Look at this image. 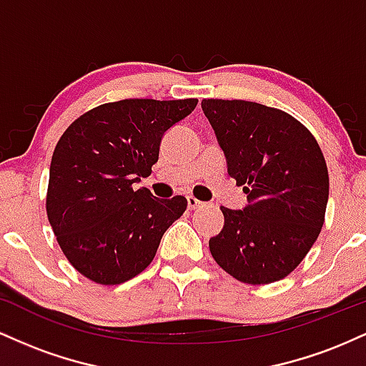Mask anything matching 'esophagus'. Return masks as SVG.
<instances>
[{"instance_id": "obj_1", "label": "esophagus", "mask_w": 366, "mask_h": 366, "mask_svg": "<svg viewBox=\"0 0 366 366\" xmlns=\"http://www.w3.org/2000/svg\"><path fill=\"white\" fill-rule=\"evenodd\" d=\"M201 201H197L194 196H187V208L189 209H196V208H199L201 207Z\"/></svg>"}]
</instances>
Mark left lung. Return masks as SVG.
Returning a JSON list of instances; mask_svg holds the SVG:
<instances>
[{"mask_svg":"<svg viewBox=\"0 0 366 366\" xmlns=\"http://www.w3.org/2000/svg\"><path fill=\"white\" fill-rule=\"evenodd\" d=\"M227 172L246 192L242 209L220 207L224 229L209 239L222 268L246 284H270L297 267L320 234L329 172L320 146L291 115L242 99H203Z\"/></svg>","mask_w":366,"mask_h":366,"instance_id":"left-lung-1","label":"left lung"}]
</instances>
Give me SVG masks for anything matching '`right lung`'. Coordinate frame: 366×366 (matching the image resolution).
Wrapping results in <instances>:
<instances>
[{
    "mask_svg": "<svg viewBox=\"0 0 366 366\" xmlns=\"http://www.w3.org/2000/svg\"><path fill=\"white\" fill-rule=\"evenodd\" d=\"M197 99H124L96 107L63 132L49 167L46 212L63 254L84 277L122 284L153 262L187 199L134 184L151 174L159 142Z\"/></svg>",
    "mask_w": 366,
    "mask_h": 366,
    "instance_id": "obj_1",
    "label": "right lung"
}]
</instances>
